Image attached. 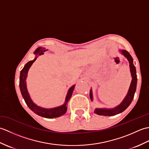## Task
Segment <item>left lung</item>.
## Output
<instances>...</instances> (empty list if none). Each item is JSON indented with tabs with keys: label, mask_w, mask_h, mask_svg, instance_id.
I'll use <instances>...</instances> for the list:
<instances>
[{
	"label": "left lung",
	"mask_w": 149,
	"mask_h": 149,
	"mask_svg": "<svg viewBox=\"0 0 149 149\" xmlns=\"http://www.w3.org/2000/svg\"><path fill=\"white\" fill-rule=\"evenodd\" d=\"M122 53L123 54L125 58H127L129 63V66H130L131 76H132V81L130 85V88L128 91L127 95H126L125 98L122 101V102L116 106L113 109H95V113L99 115H104V116H113L123 112L130 105L131 102L133 100L134 96V93L136 89V84H137V77H136V67L133 65V59H132V56L130 55L127 50H122ZM90 97L91 100H93L92 93L91 90L90 93Z\"/></svg>",
	"instance_id": "1"
}]
</instances>
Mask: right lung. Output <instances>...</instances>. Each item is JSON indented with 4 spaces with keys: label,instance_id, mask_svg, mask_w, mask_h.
Listing matches in <instances>:
<instances>
[{
    "label": "right lung",
    "instance_id": "right-lung-1",
    "mask_svg": "<svg viewBox=\"0 0 149 149\" xmlns=\"http://www.w3.org/2000/svg\"><path fill=\"white\" fill-rule=\"evenodd\" d=\"M47 50H45V49H42V47H39L37 49H36L35 51H34V54L36 56H40L43 54L44 52L47 51ZM38 57L36 56L35 58H34L33 61H30L28 63H27L26 65L24 66L23 69L20 71V82H19V85H20V89L22 93V95L24 99L26 102L27 106L29 107V108L33 111L36 113V115L41 116L42 117H45V118H56V117H59L60 116H62L64 115V114L66 112V110H67V107H66V104H67L68 101L70 99V97L72 95L73 91L74 90V86H72L70 88L67 95L66 97V100L65 103L63 104V105L55 107V108H52V109H45L42 108V107H40L39 106H36L35 104H34L32 100L29 97V95L28 93V91L27 90L26 87V77L27 76V72L29 70V68L32 65L33 63L36 61Z\"/></svg>",
    "mask_w": 149,
    "mask_h": 149
}]
</instances>
